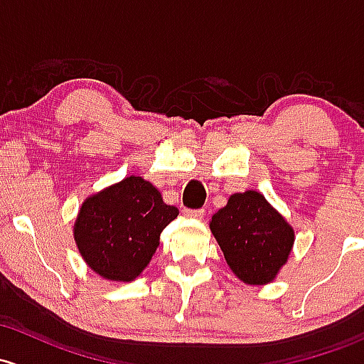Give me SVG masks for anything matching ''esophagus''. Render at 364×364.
<instances>
[{
	"label": "esophagus",
	"instance_id": "esophagus-1",
	"mask_svg": "<svg viewBox=\"0 0 364 364\" xmlns=\"http://www.w3.org/2000/svg\"><path fill=\"white\" fill-rule=\"evenodd\" d=\"M185 214L188 218H195V220H202V218H204L205 211H204V209H186Z\"/></svg>",
	"mask_w": 364,
	"mask_h": 364
}]
</instances>
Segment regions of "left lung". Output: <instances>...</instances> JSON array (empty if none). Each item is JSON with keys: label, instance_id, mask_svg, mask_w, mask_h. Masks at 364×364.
I'll use <instances>...</instances> for the list:
<instances>
[{"label": "left lung", "instance_id": "1", "mask_svg": "<svg viewBox=\"0 0 364 364\" xmlns=\"http://www.w3.org/2000/svg\"><path fill=\"white\" fill-rule=\"evenodd\" d=\"M209 227L232 272L246 284L272 282L294 242L291 225L255 190L233 193Z\"/></svg>", "mask_w": 364, "mask_h": 364}]
</instances>
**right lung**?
<instances>
[{"label": "right lung", "mask_w": 364, "mask_h": 364, "mask_svg": "<svg viewBox=\"0 0 364 364\" xmlns=\"http://www.w3.org/2000/svg\"><path fill=\"white\" fill-rule=\"evenodd\" d=\"M178 208L141 176H129L90 195L75 221V242L87 265L109 281H134L150 263L160 233Z\"/></svg>", "instance_id": "obj_1"}]
</instances>
